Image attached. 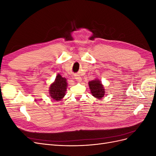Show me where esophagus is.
Returning <instances> with one entry per match:
<instances>
[{
	"label": "esophagus",
	"mask_w": 156,
	"mask_h": 156,
	"mask_svg": "<svg viewBox=\"0 0 156 156\" xmlns=\"http://www.w3.org/2000/svg\"><path fill=\"white\" fill-rule=\"evenodd\" d=\"M75 79H76V81H77V82H81L82 80H81V78L80 77H75Z\"/></svg>",
	"instance_id": "esophagus-1"
}]
</instances>
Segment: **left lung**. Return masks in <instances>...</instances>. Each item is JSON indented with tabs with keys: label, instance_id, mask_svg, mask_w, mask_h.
I'll list each match as a JSON object with an SVG mask.
<instances>
[{
	"label": "left lung",
	"instance_id": "1",
	"mask_svg": "<svg viewBox=\"0 0 156 156\" xmlns=\"http://www.w3.org/2000/svg\"><path fill=\"white\" fill-rule=\"evenodd\" d=\"M92 96L98 99H101L105 95V89L103 88L100 81L94 79L88 83Z\"/></svg>",
	"mask_w": 156,
	"mask_h": 156
}]
</instances>
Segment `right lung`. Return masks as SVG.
<instances>
[{"label": "right lung", "instance_id": "right-lung-1", "mask_svg": "<svg viewBox=\"0 0 156 156\" xmlns=\"http://www.w3.org/2000/svg\"><path fill=\"white\" fill-rule=\"evenodd\" d=\"M66 79L62 77L60 74L56 77L55 82L50 86L49 94L51 98L55 100L59 101L65 96L67 88Z\"/></svg>", "mask_w": 156, "mask_h": 156}]
</instances>
